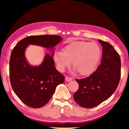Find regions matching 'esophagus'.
Returning <instances> with one entry per match:
<instances>
[{
	"label": "esophagus",
	"mask_w": 129,
	"mask_h": 129,
	"mask_svg": "<svg viewBox=\"0 0 129 129\" xmlns=\"http://www.w3.org/2000/svg\"><path fill=\"white\" fill-rule=\"evenodd\" d=\"M72 80V77H70L68 76H66L65 77V80H66V82H70V81H71Z\"/></svg>",
	"instance_id": "34e87169"
}]
</instances>
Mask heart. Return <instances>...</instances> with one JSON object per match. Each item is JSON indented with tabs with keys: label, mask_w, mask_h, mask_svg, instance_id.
I'll return each instance as SVG.
<instances>
[{
	"label": "heart",
	"mask_w": 129,
	"mask_h": 129,
	"mask_svg": "<svg viewBox=\"0 0 129 129\" xmlns=\"http://www.w3.org/2000/svg\"><path fill=\"white\" fill-rule=\"evenodd\" d=\"M101 56V49L98 44L86 41L72 42L63 49L56 50L53 59L60 72L64 71L71 65L74 72L87 76L94 71Z\"/></svg>",
	"instance_id": "1"
}]
</instances>
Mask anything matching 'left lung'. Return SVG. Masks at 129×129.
<instances>
[{"label": "left lung", "mask_w": 129, "mask_h": 129, "mask_svg": "<svg viewBox=\"0 0 129 129\" xmlns=\"http://www.w3.org/2000/svg\"><path fill=\"white\" fill-rule=\"evenodd\" d=\"M98 40L103 49L101 64L89 76L76 80L79 88L73 95L74 99L84 108L96 107L110 98L120 79L119 54L108 42Z\"/></svg>", "instance_id": "1"}]
</instances>
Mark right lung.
I'll list each match as a JSON object with an SVG mask.
<instances>
[{
	"label": "right lung",
	"mask_w": 129,
	"mask_h": 129,
	"mask_svg": "<svg viewBox=\"0 0 129 129\" xmlns=\"http://www.w3.org/2000/svg\"><path fill=\"white\" fill-rule=\"evenodd\" d=\"M63 38L57 35L26 37L17 43L11 53L9 63L12 89L21 101L32 108H40L50 100L56 88L64 80V76L54 66V47ZM29 44L39 45L51 51L39 66H31L25 57Z\"/></svg>",
	"instance_id": "1"
}]
</instances>
